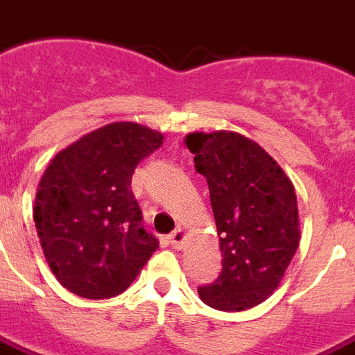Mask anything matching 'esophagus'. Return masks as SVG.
Here are the masks:
<instances>
[{"label":"esophagus","mask_w":355,"mask_h":355,"mask_svg":"<svg viewBox=\"0 0 355 355\" xmlns=\"http://www.w3.org/2000/svg\"><path fill=\"white\" fill-rule=\"evenodd\" d=\"M169 242H171V245L175 250H182L184 242H186V232H184L182 229L173 231L171 234H169Z\"/></svg>","instance_id":"esophagus-1"}]
</instances>
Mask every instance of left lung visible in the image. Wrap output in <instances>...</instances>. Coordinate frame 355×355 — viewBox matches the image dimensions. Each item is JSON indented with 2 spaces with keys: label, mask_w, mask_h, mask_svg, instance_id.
Masks as SVG:
<instances>
[{
  "label": "left lung",
  "mask_w": 355,
  "mask_h": 355,
  "mask_svg": "<svg viewBox=\"0 0 355 355\" xmlns=\"http://www.w3.org/2000/svg\"><path fill=\"white\" fill-rule=\"evenodd\" d=\"M186 147L207 178L223 257L221 274L199 296L214 309H251L279 286L300 245L294 186L261 145L236 132H196Z\"/></svg>",
  "instance_id": "8db88e82"
}]
</instances>
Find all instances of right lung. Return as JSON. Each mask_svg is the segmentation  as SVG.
<instances>
[{
  "mask_svg": "<svg viewBox=\"0 0 355 355\" xmlns=\"http://www.w3.org/2000/svg\"><path fill=\"white\" fill-rule=\"evenodd\" d=\"M162 143L141 124H105L63 148L40 178L37 234L55 279L76 296H117L158 250L130 184Z\"/></svg>",
  "mask_w": 355,
  "mask_h": 355,
  "instance_id": "1",
  "label": "right lung"
}]
</instances>
